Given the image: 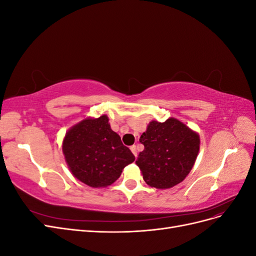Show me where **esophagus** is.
Here are the masks:
<instances>
[{
  "mask_svg": "<svg viewBox=\"0 0 256 256\" xmlns=\"http://www.w3.org/2000/svg\"><path fill=\"white\" fill-rule=\"evenodd\" d=\"M130 150L132 152V154H134V156L136 157L138 156V152H136V145H132V146H130Z\"/></svg>",
  "mask_w": 256,
  "mask_h": 256,
  "instance_id": "esophagus-1",
  "label": "esophagus"
}]
</instances>
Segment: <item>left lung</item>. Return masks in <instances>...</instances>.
<instances>
[{
	"instance_id": "left-lung-1",
	"label": "left lung",
	"mask_w": 256,
	"mask_h": 256,
	"mask_svg": "<svg viewBox=\"0 0 256 256\" xmlns=\"http://www.w3.org/2000/svg\"><path fill=\"white\" fill-rule=\"evenodd\" d=\"M144 150L136 166L150 187L168 189L190 173L200 150V136L174 118L152 120L140 138Z\"/></svg>"
}]
</instances>
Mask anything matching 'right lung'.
Returning <instances> with one entry per match:
<instances>
[{
	"label": "right lung",
	"instance_id": "right-lung-1",
	"mask_svg": "<svg viewBox=\"0 0 256 256\" xmlns=\"http://www.w3.org/2000/svg\"><path fill=\"white\" fill-rule=\"evenodd\" d=\"M63 154L72 174L92 188L112 184L136 159L111 129L106 115L88 118L69 129L63 140Z\"/></svg>",
	"mask_w": 256,
	"mask_h": 256
}]
</instances>
